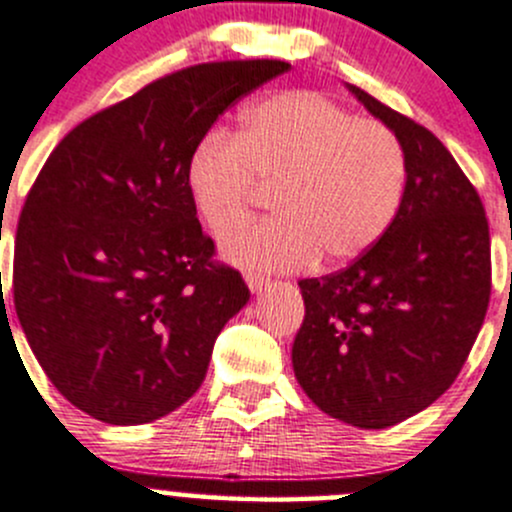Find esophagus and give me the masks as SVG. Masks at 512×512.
<instances>
[{
  "label": "esophagus",
  "mask_w": 512,
  "mask_h": 512,
  "mask_svg": "<svg viewBox=\"0 0 512 512\" xmlns=\"http://www.w3.org/2000/svg\"><path fill=\"white\" fill-rule=\"evenodd\" d=\"M246 283H249L251 293H261L263 288L268 286V281L263 276H256V273H246Z\"/></svg>",
  "instance_id": "34e87169"
}]
</instances>
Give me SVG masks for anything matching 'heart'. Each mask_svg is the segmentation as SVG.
Returning a JSON list of instances; mask_svg holds the SVG:
<instances>
[{
  "label": "heart",
  "mask_w": 512,
  "mask_h": 512,
  "mask_svg": "<svg viewBox=\"0 0 512 512\" xmlns=\"http://www.w3.org/2000/svg\"><path fill=\"white\" fill-rule=\"evenodd\" d=\"M258 186L276 216L224 239L249 271L343 266L371 251L401 209L406 156L396 134L313 91H283L244 111L239 136L209 131L186 164V191L214 234L249 216Z\"/></svg>",
  "instance_id": "1"
}]
</instances>
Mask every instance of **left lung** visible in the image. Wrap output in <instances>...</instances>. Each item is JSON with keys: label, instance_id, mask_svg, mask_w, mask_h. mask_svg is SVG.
I'll use <instances>...</instances> for the list:
<instances>
[{"label": "left lung", "instance_id": "8db88e82", "mask_svg": "<svg viewBox=\"0 0 512 512\" xmlns=\"http://www.w3.org/2000/svg\"><path fill=\"white\" fill-rule=\"evenodd\" d=\"M348 91L396 134L406 191L383 239L343 271L298 281L306 306L291 361L306 396L351 426H396L458 378L490 301L483 204L426 126Z\"/></svg>", "mask_w": 512, "mask_h": 512}]
</instances>
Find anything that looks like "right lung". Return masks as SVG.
Masks as SVG:
<instances>
[{
  "instance_id": "1",
  "label": "right lung",
  "mask_w": 512,
  "mask_h": 512,
  "mask_svg": "<svg viewBox=\"0 0 512 512\" xmlns=\"http://www.w3.org/2000/svg\"><path fill=\"white\" fill-rule=\"evenodd\" d=\"M288 67L211 62L156 79L69 131L39 171L14 241V308L49 381L96 421L139 426L189 401L251 298L214 261L186 164L236 99Z\"/></svg>"
}]
</instances>
